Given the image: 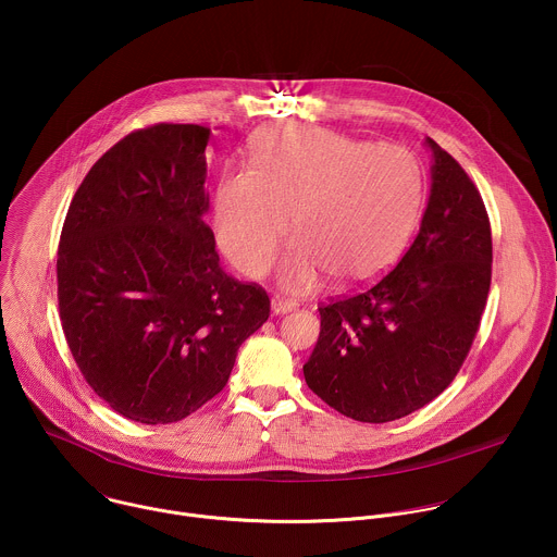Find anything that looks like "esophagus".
Masks as SVG:
<instances>
[{"label":"esophagus","mask_w":557,"mask_h":557,"mask_svg":"<svg viewBox=\"0 0 557 557\" xmlns=\"http://www.w3.org/2000/svg\"><path fill=\"white\" fill-rule=\"evenodd\" d=\"M295 301H288V299H284V297H280V295H275L273 299H271V310H273V314H284V312H290V310H295Z\"/></svg>","instance_id":"1"}]
</instances>
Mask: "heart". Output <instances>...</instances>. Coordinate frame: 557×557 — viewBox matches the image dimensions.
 <instances>
[{"mask_svg": "<svg viewBox=\"0 0 557 557\" xmlns=\"http://www.w3.org/2000/svg\"><path fill=\"white\" fill-rule=\"evenodd\" d=\"M253 172L226 174L215 191V231L228 260L260 277L288 233L280 282L308 293L333 275L359 286L401 253L423 205V172L396 145L290 123L251 143Z\"/></svg>", "mask_w": 557, "mask_h": 557, "instance_id": "b5f03b06", "label": "heart"}]
</instances>
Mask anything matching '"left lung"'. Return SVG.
Returning <instances> with one entry per match:
<instances>
[{
	"mask_svg": "<svg viewBox=\"0 0 557 557\" xmlns=\"http://www.w3.org/2000/svg\"><path fill=\"white\" fill-rule=\"evenodd\" d=\"M432 187L408 253L368 290L320 308L308 387L361 423L404 419L451 383L492 284V228L465 170L430 136Z\"/></svg>",
	"mask_w": 557,
	"mask_h": 557,
	"instance_id": "obj_1",
	"label": "left lung"
}]
</instances>
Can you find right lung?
<instances>
[{
  "label": "right lung",
  "mask_w": 557,
  "mask_h": 557,
  "mask_svg": "<svg viewBox=\"0 0 557 557\" xmlns=\"http://www.w3.org/2000/svg\"><path fill=\"white\" fill-rule=\"evenodd\" d=\"M211 129L161 123L127 134L76 189L59 243L70 352L129 421L176 423L226 385L271 301L220 267L205 224Z\"/></svg>",
  "instance_id": "add662e5"
}]
</instances>
